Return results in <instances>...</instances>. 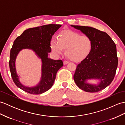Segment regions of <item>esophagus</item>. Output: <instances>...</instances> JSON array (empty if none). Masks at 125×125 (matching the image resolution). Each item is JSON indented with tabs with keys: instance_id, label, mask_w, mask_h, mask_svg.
Segmentation results:
<instances>
[{
	"instance_id": "1",
	"label": "esophagus",
	"mask_w": 125,
	"mask_h": 125,
	"mask_svg": "<svg viewBox=\"0 0 125 125\" xmlns=\"http://www.w3.org/2000/svg\"><path fill=\"white\" fill-rule=\"evenodd\" d=\"M68 63H69V62L68 61H64L63 62L64 65H66V64H68Z\"/></svg>"
}]
</instances>
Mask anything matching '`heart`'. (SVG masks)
I'll use <instances>...</instances> for the list:
<instances>
[{
  "mask_svg": "<svg viewBox=\"0 0 125 125\" xmlns=\"http://www.w3.org/2000/svg\"><path fill=\"white\" fill-rule=\"evenodd\" d=\"M51 46L57 54H62L63 48L65 49V54L70 60L79 62L86 59L91 53L93 44L89 36L66 30L60 33L58 39H52Z\"/></svg>",
  "mask_w": 125,
  "mask_h": 125,
  "instance_id": "b5f03b06",
  "label": "heart"
}]
</instances>
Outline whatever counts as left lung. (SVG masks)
<instances>
[{
    "label": "left lung",
    "mask_w": 125,
    "mask_h": 125,
    "mask_svg": "<svg viewBox=\"0 0 125 125\" xmlns=\"http://www.w3.org/2000/svg\"><path fill=\"white\" fill-rule=\"evenodd\" d=\"M91 38L93 47L86 59L77 66L73 79L78 87L87 92H97L105 88L114 80L118 59L115 42L108 34L96 29L80 25H71ZM98 79L97 86L86 84L88 79Z\"/></svg>",
    "instance_id": "left-lung-1"
}]
</instances>
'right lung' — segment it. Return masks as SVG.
<instances>
[{
	"label": "right lung",
	"instance_id": "add662e5",
	"mask_svg": "<svg viewBox=\"0 0 125 125\" xmlns=\"http://www.w3.org/2000/svg\"><path fill=\"white\" fill-rule=\"evenodd\" d=\"M61 27L60 24H48L25 30L14 40L10 49L9 65L14 83L19 88L31 94H41L50 89L56 78L57 71L63 66L62 60L48 58L52 51L51 40L52 36ZM31 49L42 60V78L39 85L33 88H26L18 80L16 74L15 61L17 54L22 49Z\"/></svg>",
	"mask_w": 125,
	"mask_h": 125
}]
</instances>
